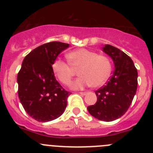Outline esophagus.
I'll return each mask as SVG.
<instances>
[{
	"label": "esophagus",
	"instance_id": "esophagus-1",
	"mask_svg": "<svg viewBox=\"0 0 153 153\" xmlns=\"http://www.w3.org/2000/svg\"><path fill=\"white\" fill-rule=\"evenodd\" d=\"M79 94L84 96V95H86V92H80V93H79Z\"/></svg>",
	"mask_w": 153,
	"mask_h": 153
}]
</instances>
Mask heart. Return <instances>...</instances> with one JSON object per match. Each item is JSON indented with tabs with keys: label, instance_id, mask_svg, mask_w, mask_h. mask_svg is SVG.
<instances>
[{
	"label": "heart",
	"instance_id": "b5f03b06",
	"mask_svg": "<svg viewBox=\"0 0 153 153\" xmlns=\"http://www.w3.org/2000/svg\"><path fill=\"white\" fill-rule=\"evenodd\" d=\"M69 62L61 59L53 61L52 68L57 79L64 85L71 82L74 70L79 68L78 79L71 85L74 90H80L85 86H93L100 87L102 86L109 78L111 73V63L107 56L98 55L93 51L80 48L68 53Z\"/></svg>",
	"mask_w": 153,
	"mask_h": 153
}]
</instances>
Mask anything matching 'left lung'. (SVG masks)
Wrapping results in <instances>:
<instances>
[{"label":"left lung","mask_w":153,"mask_h":153,"mask_svg":"<svg viewBox=\"0 0 153 153\" xmlns=\"http://www.w3.org/2000/svg\"><path fill=\"white\" fill-rule=\"evenodd\" d=\"M102 51L113 60L114 72L106 85L95 91L97 102L87 109L93 117L110 122L123 116L130 106L137 90L138 73L132 59L120 49L106 44Z\"/></svg>","instance_id":"left-lung-1"}]
</instances>
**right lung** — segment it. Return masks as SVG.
Here are the masks:
<instances>
[{"instance_id": "obj_1", "label": "right lung", "mask_w": 153, "mask_h": 153, "mask_svg": "<svg viewBox=\"0 0 153 153\" xmlns=\"http://www.w3.org/2000/svg\"><path fill=\"white\" fill-rule=\"evenodd\" d=\"M68 44L53 41L29 53L17 74L18 97L30 117L48 122L60 117L67 106V92L58 83L52 68L57 56Z\"/></svg>"}]
</instances>
